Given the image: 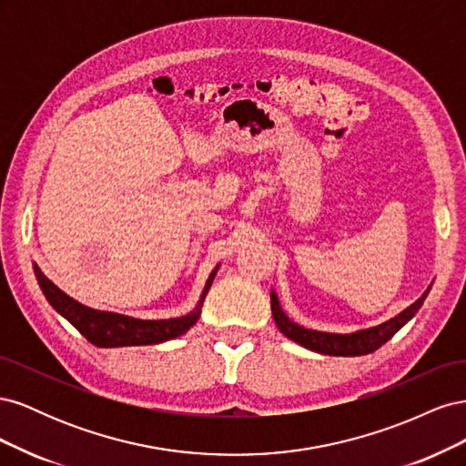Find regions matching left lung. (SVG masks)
<instances>
[{"instance_id": "8db88e82", "label": "left lung", "mask_w": 466, "mask_h": 466, "mask_svg": "<svg viewBox=\"0 0 466 466\" xmlns=\"http://www.w3.org/2000/svg\"><path fill=\"white\" fill-rule=\"evenodd\" d=\"M430 289L431 286H428V289L421 293V298L416 299L410 307H406L404 311H400L397 317L380 322L377 327L361 329V330L346 332V334L305 329L301 324L293 322L286 315L284 309H281L274 289L270 291V303H272V317L276 320V327L279 329L281 334L288 336L289 340L298 342L307 350L319 351V354H324V356H365L379 350L385 342H389L390 338L420 311V307L424 305Z\"/></svg>"}]
</instances>
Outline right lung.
<instances>
[{
  "label": "right lung",
  "instance_id": "add662e5",
  "mask_svg": "<svg viewBox=\"0 0 466 466\" xmlns=\"http://www.w3.org/2000/svg\"><path fill=\"white\" fill-rule=\"evenodd\" d=\"M35 276L38 279V286L45 293L48 303L58 311L67 322H72L74 327L87 338V340L98 348H122V346H151L161 344L167 340H173L190 330L196 320L200 319L202 305L206 295L211 288L219 264L211 270L209 278L206 279V286L202 289V295L198 303L192 309L188 315H182L177 319H157V320H144L128 315L112 313V311H98V309L87 307L74 298H69L66 291H62L58 286L50 281L40 268L33 264Z\"/></svg>",
  "mask_w": 466,
  "mask_h": 466
}]
</instances>
